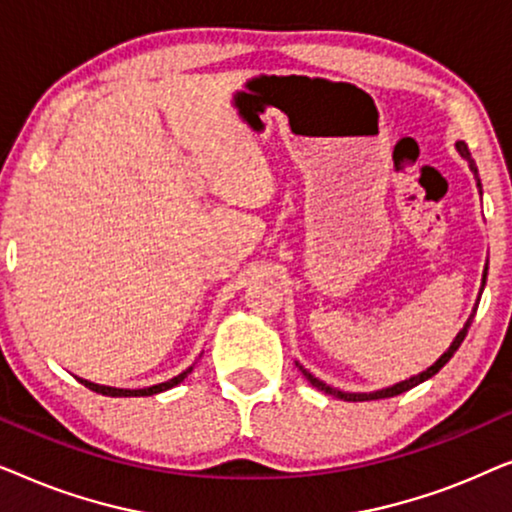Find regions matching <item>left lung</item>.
I'll return each instance as SVG.
<instances>
[{
	"mask_svg": "<svg viewBox=\"0 0 512 512\" xmlns=\"http://www.w3.org/2000/svg\"><path fill=\"white\" fill-rule=\"evenodd\" d=\"M457 151L461 153V156H464V158L468 160V163H471L473 177H475V181H478V188H482V184H480V177H478V167H475V163H473V158H471V151H468L466 142H457ZM480 193H482V191H480ZM485 282H487V265H485V272H482V289H485ZM482 289H480V296H482ZM475 312H478V303H475L473 312H471V317H468V321H466V324H464V328H461V331L457 333V338L452 340L450 349H447V352H445L443 356H440V359H438L436 363H433L431 368H426L424 373H419V375H415V377H410V380H403V382L394 384V387H387V389L373 391V394H345V391H340V389H333V387H328L326 382L317 380V377H314V375L310 373V370H305L303 366H300V363H298V368H300V373L305 375V380L312 384V387L321 389V391H324V394H331V396H335V398H342V401H375V398H391V396H398V394H403V391H408V389H412V387H417V384H422V382L429 380V377L436 375L438 370L443 368L445 363L452 359L454 352H457V349L461 347V342H464L466 333H468V328H471V324H473V317H475Z\"/></svg>",
	"mask_w": 512,
	"mask_h": 512,
	"instance_id": "left-lung-1",
	"label": "left lung"
}]
</instances>
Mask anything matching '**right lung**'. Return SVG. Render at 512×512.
Wrapping results in <instances>:
<instances>
[{
    "mask_svg": "<svg viewBox=\"0 0 512 512\" xmlns=\"http://www.w3.org/2000/svg\"><path fill=\"white\" fill-rule=\"evenodd\" d=\"M191 370H193V366L186 368L181 375L172 377V380L160 382V384H153V387H146V389H116V387H104V384H95V382L81 380V377H79V382L86 384L88 389H93V391H97V394H102V396H118V398H121V396H153V394H160V391H167V389L177 387L179 382H184V377H186L188 373H191Z\"/></svg>",
    "mask_w": 512,
    "mask_h": 512,
    "instance_id": "right-lung-1",
    "label": "right lung"
}]
</instances>
